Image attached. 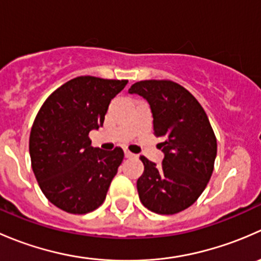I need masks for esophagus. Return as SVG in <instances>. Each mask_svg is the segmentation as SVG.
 Here are the masks:
<instances>
[{"label": "esophagus", "instance_id": "esophagus-1", "mask_svg": "<svg viewBox=\"0 0 261 261\" xmlns=\"http://www.w3.org/2000/svg\"><path fill=\"white\" fill-rule=\"evenodd\" d=\"M125 156L126 158H133V156H135V154H133V152H131L130 150L125 149Z\"/></svg>", "mask_w": 261, "mask_h": 261}]
</instances>
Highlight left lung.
I'll return each mask as SVG.
<instances>
[{
  "instance_id": "8db88e82",
  "label": "left lung",
  "mask_w": 261,
  "mask_h": 261,
  "mask_svg": "<svg viewBox=\"0 0 261 261\" xmlns=\"http://www.w3.org/2000/svg\"><path fill=\"white\" fill-rule=\"evenodd\" d=\"M128 93L144 97L152 114L154 134L163 139L162 165L140 156L144 173L139 198L151 212L174 215L188 208L210 181L217 141L203 107L191 92L173 81H140Z\"/></svg>"
}]
</instances>
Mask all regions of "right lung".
<instances>
[{"instance_id":"1","label":"right lung","mask_w":261,"mask_h":261,"mask_svg":"<svg viewBox=\"0 0 261 261\" xmlns=\"http://www.w3.org/2000/svg\"><path fill=\"white\" fill-rule=\"evenodd\" d=\"M128 81L82 75L46 98L29 140L31 167L44 196L58 208L83 215L98 208L122 163L123 151L91 145L110 102Z\"/></svg>"}]
</instances>
